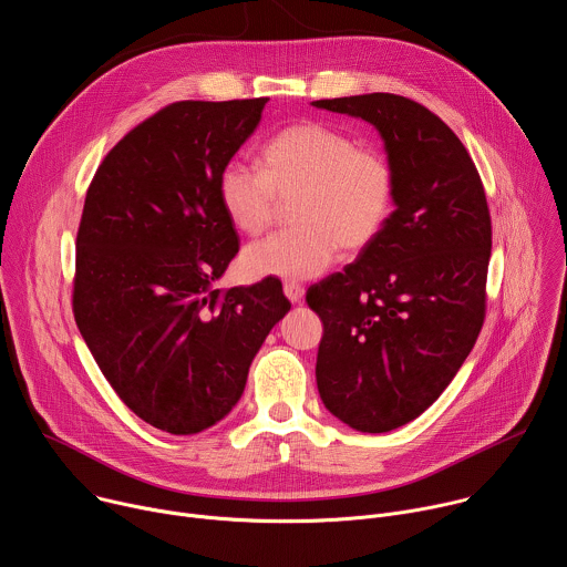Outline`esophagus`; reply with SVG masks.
<instances>
[{
	"label": "esophagus",
	"mask_w": 567,
	"mask_h": 567,
	"mask_svg": "<svg viewBox=\"0 0 567 567\" xmlns=\"http://www.w3.org/2000/svg\"><path fill=\"white\" fill-rule=\"evenodd\" d=\"M282 291H285V296H287L291 302H300L302 296H305V287L298 285V282H293V280H287V282L282 285Z\"/></svg>",
	"instance_id": "esophagus-1"
}]
</instances>
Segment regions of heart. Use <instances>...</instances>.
I'll return each instance as SVG.
<instances>
[{"mask_svg": "<svg viewBox=\"0 0 567 567\" xmlns=\"http://www.w3.org/2000/svg\"><path fill=\"white\" fill-rule=\"evenodd\" d=\"M293 227L243 254L251 278L305 280L322 274L338 249L369 247L388 227L396 205V171L375 146L324 122L285 126L260 148V171L229 162L218 175V200L245 236H260L278 200L293 198Z\"/></svg>", "mask_w": 567, "mask_h": 567, "instance_id": "heart-1", "label": "heart"}]
</instances>
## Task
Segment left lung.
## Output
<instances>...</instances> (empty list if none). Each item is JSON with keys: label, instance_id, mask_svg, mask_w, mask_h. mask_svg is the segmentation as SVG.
Masks as SVG:
<instances>
[{"label": "left lung", "instance_id": "obj_1", "mask_svg": "<svg viewBox=\"0 0 567 567\" xmlns=\"http://www.w3.org/2000/svg\"><path fill=\"white\" fill-rule=\"evenodd\" d=\"M311 104L373 124L396 171L383 234L307 291L322 320L316 381L324 408L353 430L383 434L445 392L481 333L489 207L467 148L423 104L394 93Z\"/></svg>", "mask_w": 567, "mask_h": 567}]
</instances>
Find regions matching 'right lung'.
<instances>
[{
	"label": "right lung",
	"mask_w": 567,
	"mask_h": 567,
	"mask_svg": "<svg viewBox=\"0 0 567 567\" xmlns=\"http://www.w3.org/2000/svg\"><path fill=\"white\" fill-rule=\"evenodd\" d=\"M265 104L173 102L131 128L89 184L73 316L120 401L168 434H198L231 412L291 307L274 278L214 287L240 249L218 175Z\"/></svg>",
	"instance_id": "1"
}]
</instances>
